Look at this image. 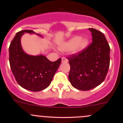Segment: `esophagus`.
Instances as JSON below:
<instances>
[{"label":"esophagus","mask_w":123,"mask_h":123,"mask_svg":"<svg viewBox=\"0 0 123 123\" xmlns=\"http://www.w3.org/2000/svg\"><path fill=\"white\" fill-rule=\"evenodd\" d=\"M62 63L68 62V59H67V58L63 57V58H62Z\"/></svg>","instance_id":"34e87169"}]
</instances>
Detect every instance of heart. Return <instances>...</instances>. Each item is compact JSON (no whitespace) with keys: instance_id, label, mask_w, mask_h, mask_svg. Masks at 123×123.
<instances>
[{"instance_id":"obj_1","label":"heart","mask_w":123,"mask_h":123,"mask_svg":"<svg viewBox=\"0 0 123 123\" xmlns=\"http://www.w3.org/2000/svg\"><path fill=\"white\" fill-rule=\"evenodd\" d=\"M89 39L86 37L81 38L80 36H74L68 41L60 44L59 48L64 52L73 51L74 54H80L87 48Z\"/></svg>"}]
</instances>
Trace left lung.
<instances>
[{"mask_svg": "<svg viewBox=\"0 0 123 123\" xmlns=\"http://www.w3.org/2000/svg\"><path fill=\"white\" fill-rule=\"evenodd\" d=\"M92 43L83 52L72 55L69 59V81L75 89L89 90L105 80L110 67V48L102 33L89 28Z\"/></svg>", "mask_w": 123, "mask_h": 123, "instance_id": "obj_1", "label": "left lung"}]
</instances>
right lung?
<instances>
[{
    "mask_svg": "<svg viewBox=\"0 0 123 123\" xmlns=\"http://www.w3.org/2000/svg\"><path fill=\"white\" fill-rule=\"evenodd\" d=\"M24 33L35 34L32 30H25L16 34L9 46V63L15 80L24 89L39 92L50 85L54 74L61 62V58L50 61L43 55L33 56L24 51L21 39Z\"/></svg>",
    "mask_w": 123,
    "mask_h": 123,
    "instance_id": "add662e5",
    "label": "right lung"
}]
</instances>
